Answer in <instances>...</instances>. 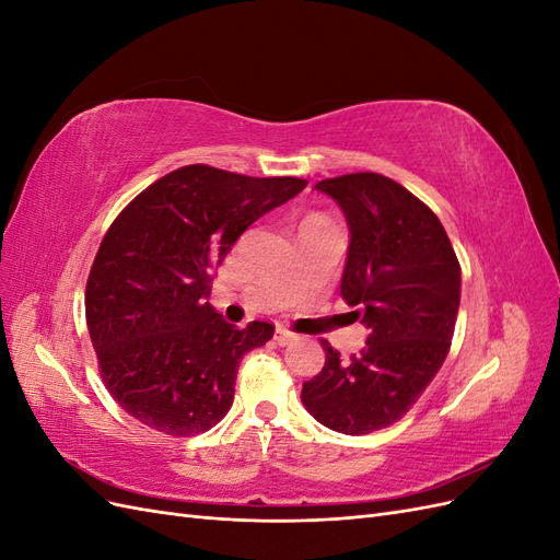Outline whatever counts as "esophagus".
Masks as SVG:
<instances>
[{"label": "esophagus", "instance_id": "1", "mask_svg": "<svg viewBox=\"0 0 560 560\" xmlns=\"http://www.w3.org/2000/svg\"><path fill=\"white\" fill-rule=\"evenodd\" d=\"M294 334L292 331H287L284 327H278L276 329V341H278V346H287V343H292L294 341Z\"/></svg>", "mask_w": 560, "mask_h": 560}]
</instances>
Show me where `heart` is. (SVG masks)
Listing matches in <instances>:
<instances>
[{"label":"heart","instance_id":"heart-1","mask_svg":"<svg viewBox=\"0 0 560 560\" xmlns=\"http://www.w3.org/2000/svg\"><path fill=\"white\" fill-rule=\"evenodd\" d=\"M306 222H322V219H319V217H308Z\"/></svg>","mask_w":560,"mask_h":560}]
</instances>
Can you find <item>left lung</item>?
Returning a JSON list of instances; mask_svg holds the SVG:
<instances>
[{
	"instance_id": "left-lung-1",
	"label": "left lung",
	"mask_w": 560,
	"mask_h": 560,
	"mask_svg": "<svg viewBox=\"0 0 560 560\" xmlns=\"http://www.w3.org/2000/svg\"><path fill=\"white\" fill-rule=\"evenodd\" d=\"M315 189L346 214L341 296L369 336L350 360L322 338L327 360L303 383L301 401L334 432L369 434L397 422L442 369L460 308V264L436 214L395 179L354 173Z\"/></svg>"
}]
</instances>
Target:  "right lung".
Returning <instances> with one entry per match:
<instances>
[{
    "instance_id": "right-lung-1",
    "label": "right lung",
    "mask_w": 560,
    "mask_h": 560,
    "mask_svg": "<svg viewBox=\"0 0 560 560\" xmlns=\"http://www.w3.org/2000/svg\"><path fill=\"white\" fill-rule=\"evenodd\" d=\"M306 184L184 165L114 219L89 276L86 322L100 374L126 413L173 436L206 432L229 413L243 354L276 327L229 325L208 303L210 273Z\"/></svg>"
}]
</instances>
